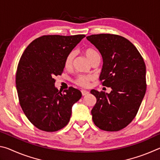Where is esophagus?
Here are the masks:
<instances>
[{
  "label": "esophagus",
  "instance_id": "obj_1",
  "mask_svg": "<svg viewBox=\"0 0 160 160\" xmlns=\"http://www.w3.org/2000/svg\"><path fill=\"white\" fill-rule=\"evenodd\" d=\"M81 92H82V96H85V95H86V94H88L89 93V92H88V91H87V90H82V91H81Z\"/></svg>",
  "mask_w": 160,
  "mask_h": 160
}]
</instances>
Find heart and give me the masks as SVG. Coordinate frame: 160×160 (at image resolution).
Here are the masks:
<instances>
[{
    "instance_id": "1",
    "label": "heart",
    "mask_w": 160,
    "mask_h": 160,
    "mask_svg": "<svg viewBox=\"0 0 160 160\" xmlns=\"http://www.w3.org/2000/svg\"><path fill=\"white\" fill-rule=\"evenodd\" d=\"M84 54H85V57L88 59L89 61L91 62L93 59L99 56V54L97 53L95 51L92 49V48H88L84 51ZM75 57V52L74 51H71L70 52L68 56H66V59H65L64 62V66L66 68L68 69L72 66V61ZM92 79V77L90 75H78L76 78V79L75 80V82L78 85L81 87H87L89 85V82Z\"/></svg>"
}]
</instances>
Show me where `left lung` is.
Segmentation results:
<instances>
[{
	"instance_id": "1",
	"label": "left lung",
	"mask_w": 160,
	"mask_h": 160,
	"mask_svg": "<svg viewBox=\"0 0 160 160\" xmlns=\"http://www.w3.org/2000/svg\"><path fill=\"white\" fill-rule=\"evenodd\" d=\"M101 53L99 76L110 93L92 90L97 102L91 111L94 123L103 131H118L136 116L146 92V67L139 51L123 37L110 34L87 37Z\"/></svg>"
}]
</instances>
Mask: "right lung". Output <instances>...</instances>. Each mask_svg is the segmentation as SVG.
Instances as JSON below:
<instances>
[{"mask_svg": "<svg viewBox=\"0 0 160 160\" xmlns=\"http://www.w3.org/2000/svg\"><path fill=\"white\" fill-rule=\"evenodd\" d=\"M85 35H47L34 40L22 55L16 72V88L22 109L42 131H57L68 123L72 107L82 97L70 88L63 93L54 77L64 69L66 56Z\"/></svg>", "mask_w": 160, "mask_h": 160, "instance_id": "right-lung-1", "label": "right lung"}]
</instances>
